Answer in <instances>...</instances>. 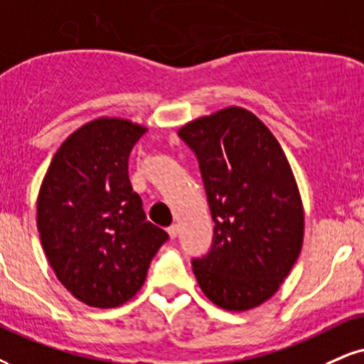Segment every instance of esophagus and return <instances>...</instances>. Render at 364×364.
I'll list each match as a JSON object with an SVG mask.
<instances>
[{
	"mask_svg": "<svg viewBox=\"0 0 364 364\" xmlns=\"http://www.w3.org/2000/svg\"><path fill=\"white\" fill-rule=\"evenodd\" d=\"M167 232H168V236L172 237V240H175V237H177V235H178V226H177V224H172V226L167 228Z\"/></svg>",
	"mask_w": 364,
	"mask_h": 364,
	"instance_id": "esophagus-1",
	"label": "esophagus"
}]
</instances>
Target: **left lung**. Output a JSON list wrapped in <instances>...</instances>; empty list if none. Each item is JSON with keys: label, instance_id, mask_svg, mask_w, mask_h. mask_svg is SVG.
I'll list each match as a JSON object with an SVG mask.
<instances>
[{"label": "left lung", "instance_id": "left-lung-1", "mask_svg": "<svg viewBox=\"0 0 364 364\" xmlns=\"http://www.w3.org/2000/svg\"><path fill=\"white\" fill-rule=\"evenodd\" d=\"M178 136L199 161L214 221L209 251L192 259L200 290L226 311L258 307L302 250L304 208L289 160L270 129L237 106L191 121Z\"/></svg>", "mask_w": 364, "mask_h": 364}]
</instances>
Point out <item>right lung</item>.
<instances>
[{"instance_id":"right-lung-1","label":"right lung","mask_w":364,"mask_h":364,"mask_svg":"<svg viewBox=\"0 0 364 364\" xmlns=\"http://www.w3.org/2000/svg\"><path fill=\"white\" fill-rule=\"evenodd\" d=\"M146 128L100 118L53 155L37 200V228L60 284L91 307H118L141 289L168 240L146 221L128 177V159Z\"/></svg>"}]
</instances>
